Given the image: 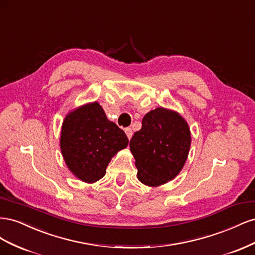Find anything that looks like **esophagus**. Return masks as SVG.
Returning <instances> with one entry per match:
<instances>
[{
	"instance_id": "34e87169",
	"label": "esophagus",
	"mask_w": 255,
	"mask_h": 255,
	"mask_svg": "<svg viewBox=\"0 0 255 255\" xmlns=\"http://www.w3.org/2000/svg\"><path fill=\"white\" fill-rule=\"evenodd\" d=\"M125 132H126V134H127L128 139H130V138H132V136H133V130H132V128H127L125 129Z\"/></svg>"
}]
</instances>
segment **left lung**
<instances>
[{"instance_id": "8db88e82", "label": "left lung", "mask_w": 255, "mask_h": 255, "mask_svg": "<svg viewBox=\"0 0 255 255\" xmlns=\"http://www.w3.org/2000/svg\"><path fill=\"white\" fill-rule=\"evenodd\" d=\"M190 142L189 127L179 113L164 107L149 112L129 141L138 180L151 187L173 180L187 159Z\"/></svg>"}]
</instances>
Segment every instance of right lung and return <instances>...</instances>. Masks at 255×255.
I'll return each instance as SVG.
<instances>
[{
    "mask_svg": "<svg viewBox=\"0 0 255 255\" xmlns=\"http://www.w3.org/2000/svg\"><path fill=\"white\" fill-rule=\"evenodd\" d=\"M128 144L126 133L107 119L98 102L69 113L61 127L60 149L66 165L86 183L102 179L112 157Z\"/></svg>",
    "mask_w": 255,
    "mask_h": 255,
    "instance_id": "right-lung-1",
    "label": "right lung"
}]
</instances>
